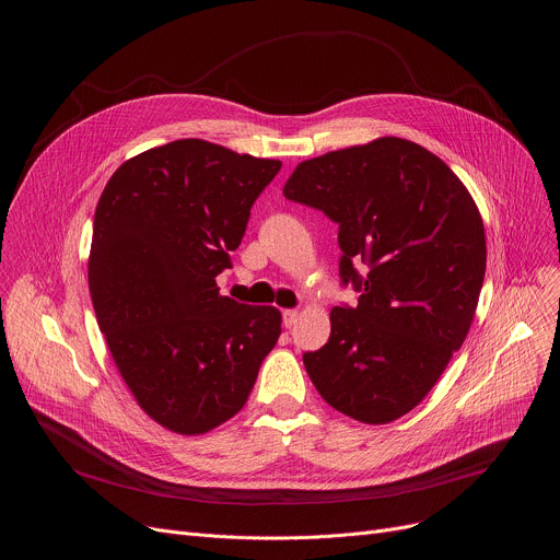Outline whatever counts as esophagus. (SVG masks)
Masks as SVG:
<instances>
[{
	"instance_id": "obj_1",
	"label": "esophagus",
	"mask_w": 560,
	"mask_h": 560,
	"mask_svg": "<svg viewBox=\"0 0 560 560\" xmlns=\"http://www.w3.org/2000/svg\"><path fill=\"white\" fill-rule=\"evenodd\" d=\"M296 322H299V312L296 310H285L283 312V326L285 328H292Z\"/></svg>"
}]
</instances>
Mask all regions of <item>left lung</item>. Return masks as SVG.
<instances>
[{
  "instance_id": "1",
  "label": "left lung",
  "mask_w": 560,
  "mask_h": 560,
  "mask_svg": "<svg viewBox=\"0 0 560 560\" xmlns=\"http://www.w3.org/2000/svg\"><path fill=\"white\" fill-rule=\"evenodd\" d=\"M283 195L339 223V270L361 290L357 307H332L330 341L303 365L335 410L392 423L423 401L469 332L488 261L481 212L445 162L401 137L305 159Z\"/></svg>"
}]
</instances>
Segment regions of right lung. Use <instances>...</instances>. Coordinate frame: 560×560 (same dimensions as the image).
I'll return each instance as SVG.
<instances>
[{
  "label": "right lung",
  "instance_id": "add662e5",
  "mask_svg": "<svg viewBox=\"0 0 560 560\" xmlns=\"http://www.w3.org/2000/svg\"><path fill=\"white\" fill-rule=\"evenodd\" d=\"M279 171V159L177 139L130 156L100 197L89 257L100 330L137 406L171 432L232 419L281 335L277 307L217 285Z\"/></svg>",
  "mask_w": 560,
  "mask_h": 560
}]
</instances>
